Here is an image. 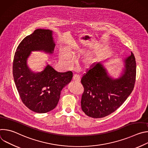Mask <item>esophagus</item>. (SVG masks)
Instances as JSON below:
<instances>
[{"label": "esophagus", "mask_w": 148, "mask_h": 148, "mask_svg": "<svg viewBox=\"0 0 148 148\" xmlns=\"http://www.w3.org/2000/svg\"><path fill=\"white\" fill-rule=\"evenodd\" d=\"M73 81H74L75 82H79L80 80H81V78H80V76L78 74H75L73 76Z\"/></svg>", "instance_id": "1"}]
</instances>
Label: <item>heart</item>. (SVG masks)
<instances>
[{"instance_id":"1","label":"heart","mask_w":148,"mask_h":148,"mask_svg":"<svg viewBox=\"0 0 148 148\" xmlns=\"http://www.w3.org/2000/svg\"><path fill=\"white\" fill-rule=\"evenodd\" d=\"M60 57L61 60L66 64L70 65L74 60V54L68 49H64L61 51ZM91 61L92 60L91 58L87 57L86 58L84 62L87 66H88L90 64V63H91Z\"/></svg>"}]
</instances>
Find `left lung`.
I'll return each instance as SVG.
<instances>
[{
    "mask_svg": "<svg viewBox=\"0 0 148 148\" xmlns=\"http://www.w3.org/2000/svg\"><path fill=\"white\" fill-rule=\"evenodd\" d=\"M124 74L118 79L109 77L100 63L94 62L84 74L81 108L88 116L99 118L115 111L132 92L136 81L135 58H126Z\"/></svg>",
    "mask_w": 148,
    "mask_h": 148,
    "instance_id": "left-lung-1",
    "label": "left lung"
}]
</instances>
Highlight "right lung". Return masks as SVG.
<instances>
[{"label":"right lung","instance_id":"add662e5","mask_svg":"<svg viewBox=\"0 0 148 148\" xmlns=\"http://www.w3.org/2000/svg\"><path fill=\"white\" fill-rule=\"evenodd\" d=\"M55 44L50 30L37 29L26 36L17 46L13 62V75L22 102L32 111L46 113L58 102L62 88L71 81L73 73H58L48 65L44 71L35 74L26 65L32 51L53 53Z\"/></svg>","mask_w":148,"mask_h":148}]
</instances>
